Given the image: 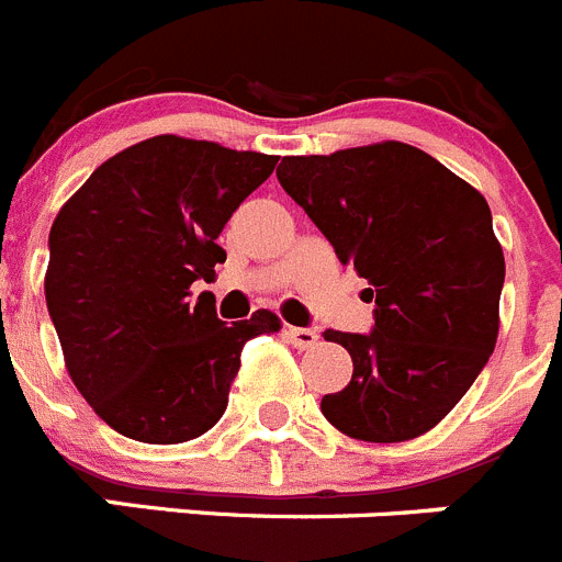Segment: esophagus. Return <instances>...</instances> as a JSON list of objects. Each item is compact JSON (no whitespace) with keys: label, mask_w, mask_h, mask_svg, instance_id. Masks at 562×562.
<instances>
[{"label":"esophagus","mask_w":562,"mask_h":562,"mask_svg":"<svg viewBox=\"0 0 562 562\" xmlns=\"http://www.w3.org/2000/svg\"><path fill=\"white\" fill-rule=\"evenodd\" d=\"M285 335L296 349H313L318 344V333L311 327H285Z\"/></svg>","instance_id":"34e87169"}]
</instances>
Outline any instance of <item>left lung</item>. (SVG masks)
Here are the masks:
<instances>
[{
  "instance_id": "obj_1",
  "label": "left lung",
  "mask_w": 562,
  "mask_h": 562,
  "mask_svg": "<svg viewBox=\"0 0 562 562\" xmlns=\"http://www.w3.org/2000/svg\"><path fill=\"white\" fill-rule=\"evenodd\" d=\"M277 180L376 305L374 333H324L355 366L324 418L369 443L429 432L499 338L505 255L485 196L402 140L282 157Z\"/></svg>"
}]
</instances>
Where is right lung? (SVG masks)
<instances>
[{
    "instance_id": "obj_1",
    "label": "right lung",
    "mask_w": 562,
    "mask_h": 562,
    "mask_svg": "<svg viewBox=\"0 0 562 562\" xmlns=\"http://www.w3.org/2000/svg\"><path fill=\"white\" fill-rule=\"evenodd\" d=\"M280 157L155 135L104 160L57 213L46 307L66 371L115 432L186 443L227 411L246 340L280 333L271 311L224 324L196 280L216 277V244Z\"/></svg>"
}]
</instances>
